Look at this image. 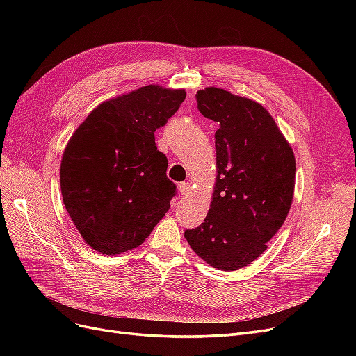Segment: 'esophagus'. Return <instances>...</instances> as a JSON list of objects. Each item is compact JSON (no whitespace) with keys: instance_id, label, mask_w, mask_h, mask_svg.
<instances>
[{"instance_id":"34e87169","label":"esophagus","mask_w":356,"mask_h":356,"mask_svg":"<svg viewBox=\"0 0 356 356\" xmlns=\"http://www.w3.org/2000/svg\"><path fill=\"white\" fill-rule=\"evenodd\" d=\"M178 190H179V195L181 196H186L190 193V182H181V184L178 186Z\"/></svg>"}]
</instances>
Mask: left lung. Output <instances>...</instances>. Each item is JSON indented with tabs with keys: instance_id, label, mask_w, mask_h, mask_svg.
<instances>
[{
	"instance_id": "obj_1",
	"label": "left lung",
	"mask_w": 356,
	"mask_h": 356,
	"mask_svg": "<svg viewBox=\"0 0 356 356\" xmlns=\"http://www.w3.org/2000/svg\"><path fill=\"white\" fill-rule=\"evenodd\" d=\"M215 132V179L207 218L184 236L202 260L224 272L251 264L289 212L296 184L293 148L263 106L224 89L196 93Z\"/></svg>"
}]
</instances>
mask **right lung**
<instances>
[{
    "mask_svg": "<svg viewBox=\"0 0 356 356\" xmlns=\"http://www.w3.org/2000/svg\"><path fill=\"white\" fill-rule=\"evenodd\" d=\"M184 99V89L144 86L102 102L71 136L60 161L62 197L93 250L131 251L165 217L177 186L154 132Z\"/></svg>",
    "mask_w": 356,
    "mask_h": 356,
    "instance_id": "add662e5",
    "label": "right lung"
}]
</instances>
